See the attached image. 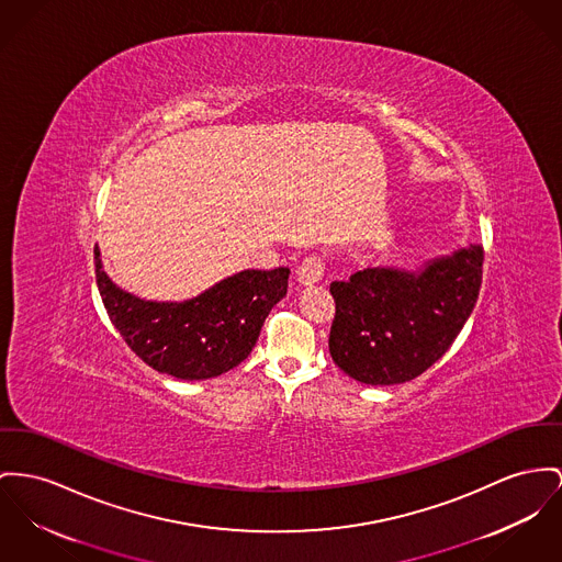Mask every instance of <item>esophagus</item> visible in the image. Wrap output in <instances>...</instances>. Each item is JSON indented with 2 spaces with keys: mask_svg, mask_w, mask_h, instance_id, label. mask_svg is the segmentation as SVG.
Returning a JSON list of instances; mask_svg holds the SVG:
<instances>
[{
  "mask_svg": "<svg viewBox=\"0 0 562 562\" xmlns=\"http://www.w3.org/2000/svg\"><path fill=\"white\" fill-rule=\"evenodd\" d=\"M326 272V262L319 256H311L299 266V281L302 285H315Z\"/></svg>",
  "mask_w": 562,
  "mask_h": 562,
  "instance_id": "34e87169",
  "label": "esophagus"
}]
</instances>
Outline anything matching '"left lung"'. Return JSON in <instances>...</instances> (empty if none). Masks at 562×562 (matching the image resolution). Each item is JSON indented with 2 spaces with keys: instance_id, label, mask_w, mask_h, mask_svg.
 I'll return each instance as SVG.
<instances>
[{
  "instance_id": "8db88e82",
  "label": "left lung",
  "mask_w": 562,
  "mask_h": 562,
  "mask_svg": "<svg viewBox=\"0 0 562 562\" xmlns=\"http://www.w3.org/2000/svg\"><path fill=\"white\" fill-rule=\"evenodd\" d=\"M482 263V245H469L415 270L376 266L335 281V364L367 385L405 383L430 369L475 308Z\"/></svg>"
}]
</instances>
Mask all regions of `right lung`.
<instances>
[{
  "mask_svg": "<svg viewBox=\"0 0 562 562\" xmlns=\"http://www.w3.org/2000/svg\"><path fill=\"white\" fill-rule=\"evenodd\" d=\"M95 279L114 328L143 362L200 381L227 373L251 353L263 319L288 294L290 268H247L193 299L157 302L121 290L95 247Z\"/></svg>",
  "mask_w": 562,
  "mask_h": 562,
  "instance_id": "add662e5",
  "label": "right lung"
}]
</instances>
